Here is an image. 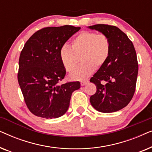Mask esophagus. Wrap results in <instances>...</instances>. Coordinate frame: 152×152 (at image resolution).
<instances>
[{"instance_id": "obj_1", "label": "esophagus", "mask_w": 152, "mask_h": 152, "mask_svg": "<svg viewBox=\"0 0 152 152\" xmlns=\"http://www.w3.org/2000/svg\"><path fill=\"white\" fill-rule=\"evenodd\" d=\"M88 82V80H82L81 81V85H82V86H84V85H86Z\"/></svg>"}]
</instances>
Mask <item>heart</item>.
Masks as SVG:
<instances>
[{
  "mask_svg": "<svg viewBox=\"0 0 152 152\" xmlns=\"http://www.w3.org/2000/svg\"><path fill=\"white\" fill-rule=\"evenodd\" d=\"M111 52V42L106 34L83 31L71 41V48L64 45L59 50V58L65 69L72 71L80 56L82 62L71 73L72 80H82L91 75L95 68H99L107 62Z\"/></svg>",
  "mask_w": 152,
  "mask_h": 152,
  "instance_id": "b5f03b06",
  "label": "heart"
}]
</instances>
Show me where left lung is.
<instances>
[{"label":"left lung","mask_w":152,"mask_h":152,"mask_svg":"<svg viewBox=\"0 0 152 152\" xmlns=\"http://www.w3.org/2000/svg\"><path fill=\"white\" fill-rule=\"evenodd\" d=\"M88 28L106 34L111 42L109 59L90 80L97 88L90 97L91 104L103 113L118 111L130 102L136 91L138 72L136 50L125 33L116 26L97 24Z\"/></svg>","instance_id":"obj_1"}]
</instances>
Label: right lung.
Here are the masks:
<instances>
[{
  "instance_id": "right-lung-1",
  "label": "right lung",
  "mask_w": 152,
  "mask_h": 152,
  "mask_svg": "<svg viewBox=\"0 0 152 152\" xmlns=\"http://www.w3.org/2000/svg\"><path fill=\"white\" fill-rule=\"evenodd\" d=\"M80 27H47L27 41L18 61V82L31 113L46 119L57 118L67 111L80 82L59 84L66 75L59 50Z\"/></svg>"
}]
</instances>
